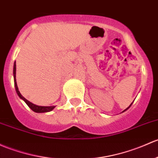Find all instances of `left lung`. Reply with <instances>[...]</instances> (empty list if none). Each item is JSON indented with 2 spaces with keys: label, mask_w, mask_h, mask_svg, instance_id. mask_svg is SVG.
Wrapping results in <instances>:
<instances>
[{
  "label": "left lung",
  "mask_w": 158,
  "mask_h": 158,
  "mask_svg": "<svg viewBox=\"0 0 158 158\" xmlns=\"http://www.w3.org/2000/svg\"><path fill=\"white\" fill-rule=\"evenodd\" d=\"M132 104H130V105H129V107H128L127 109H125V110H123V112H124V111H126V110H128V109H129V107H130V106H131V105H132Z\"/></svg>",
  "instance_id": "obj_1"
}]
</instances>
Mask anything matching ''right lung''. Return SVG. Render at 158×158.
<instances>
[{"mask_svg":"<svg viewBox=\"0 0 158 158\" xmlns=\"http://www.w3.org/2000/svg\"><path fill=\"white\" fill-rule=\"evenodd\" d=\"M16 61H15V62H14V65H13V78H14L15 89H16V93H17V94H18V95H19V97L21 99H23V100L26 103V104H27V105L29 106V107H30V108L32 110L34 111V112H35V113H46V112H50V111L54 109V107H55V106H47V107H46V106H38V105H35V104H32V103H31L30 101L26 100V99L22 95V94H20V92H19V89H18L17 84H16Z\"/></svg>","mask_w":158,"mask_h":158,"instance_id":"1","label":"right lung"}]
</instances>
